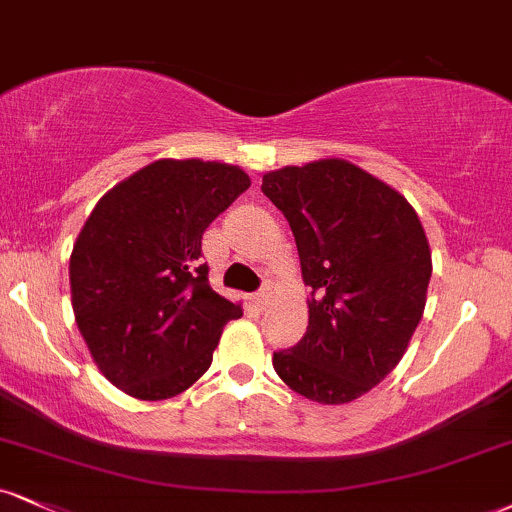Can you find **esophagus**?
<instances>
[{
	"mask_svg": "<svg viewBox=\"0 0 512 512\" xmlns=\"http://www.w3.org/2000/svg\"><path fill=\"white\" fill-rule=\"evenodd\" d=\"M252 303L260 307V310H264V307L269 305V291H260V293L252 295Z\"/></svg>",
	"mask_w": 512,
	"mask_h": 512,
	"instance_id": "obj_1",
	"label": "esophagus"
}]
</instances>
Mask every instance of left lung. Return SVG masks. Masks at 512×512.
Returning a JSON list of instances; mask_svg holds the SVG:
<instances>
[{
	"mask_svg": "<svg viewBox=\"0 0 512 512\" xmlns=\"http://www.w3.org/2000/svg\"><path fill=\"white\" fill-rule=\"evenodd\" d=\"M262 193L291 224L312 288L305 336L274 353L276 374L317 403H350L386 379L422 319L432 252L420 217L346 159L269 171Z\"/></svg>",
	"mask_w": 512,
	"mask_h": 512,
	"instance_id": "1",
	"label": "left lung"
}]
</instances>
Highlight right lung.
I'll use <instances>...</instances> for the list:
<instances>
[{
	"instance_id": "add662e5",
	"label": "right lung",
	"mask_w": 512,
	"mask_h": 512,
	"mask_svg": "<svg viewBox=\"0 0 512 512\" xmlns=\"http://www.w3.org/2000/svg\"><path fill=\"white\" fill-rule=\"evenodd\" d=\"M250 188L240 166L159 159L97 202L71 252L80 336L116 389L164 400L212 365L240 305L209 286L202 233Z\"/></svg>"
}]
</instances>
